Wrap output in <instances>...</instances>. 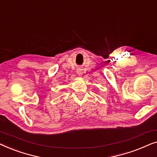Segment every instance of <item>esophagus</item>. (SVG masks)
Listing matches in <instances>:
<instances>
[{"label": "esophagus", "instance_id": "34e87169", "mask_svg": "<svg viewBox=\"0 0 157 157\" xmlns=\"http://www.w3.org/2000/svg\"><path fill=\"white\" fill-rule=\"evenodd\" d=\"M76 73L79 76H81L83 74V69L81 68H78L76 69Z\"/></svg>", "mask_w": 157, "mask_h": 157}]
</instances>
